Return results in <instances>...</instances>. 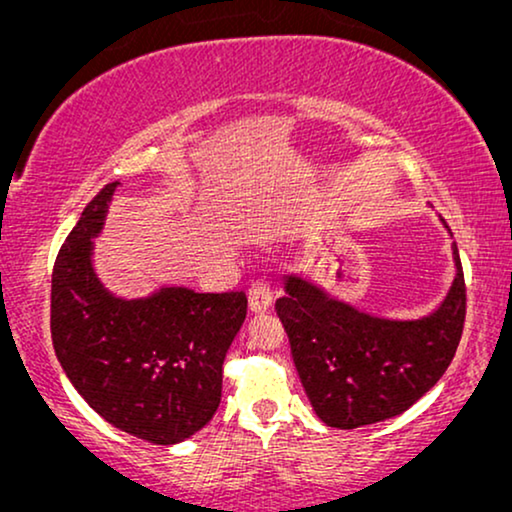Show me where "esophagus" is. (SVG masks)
<instances>
[{
  "mask_svg": "<svg viewBox=\"0 0 512 512\" xmlns=\"http://www.w3.org/2000/svg\"><path fill=\"white\" fill-rule=\"evenodd\" d=\"M272 307V289L265 282H254L249 289V310L254 314H263Z\"/></svg>",
  "mask_w": 512,
  "mask_h": 512,
  "instance_id": "34e87169",
  "label": "esophagus"
}]
</instances>
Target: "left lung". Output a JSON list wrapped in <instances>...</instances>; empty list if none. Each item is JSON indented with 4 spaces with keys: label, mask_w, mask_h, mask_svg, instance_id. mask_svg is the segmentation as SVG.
I'll return each instance as SVG.
<instances>
[{
    "label": "left lung",
    "mask_w": 512,
    "mask_h": 512,
    "mask_svg": "<svg viewBox=\"0 0 512 512\" xmlns=\"http://www.w3.org/2000/svg\"><path fill=\"white\" fill-rule=\"evenodd\" d=\"M457 277L429 317L394 321L366 314L298 275L284 277L275 310L321 422L359 429L401 415L440 377L457 352L466 319V284L459 249Z\"/></svg>",
    "instance_id": "1"
}]
</instances>
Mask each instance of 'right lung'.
Returning a JSON list of instances; mask_svg holds the SVG:
<instances>
[{"label": "right lung", "mask_w": 512, "mask_h": 512, "mask_svg": "<svg viewBox=\"0 0 512 512\" xmlns=\"http://www.w3.org/2000/svg\"><path fill=\"white\" fill-rule=\"evenodd\" d=\"M116 186L107 184L88 202L55 258V356L83 401L111 426L174 445L219 410L223 361L247 317V296L165 286L125 300L104 289L93 270V237Z\"/></svg>", "instance_id": "right-lung-1"}]
</instances>
